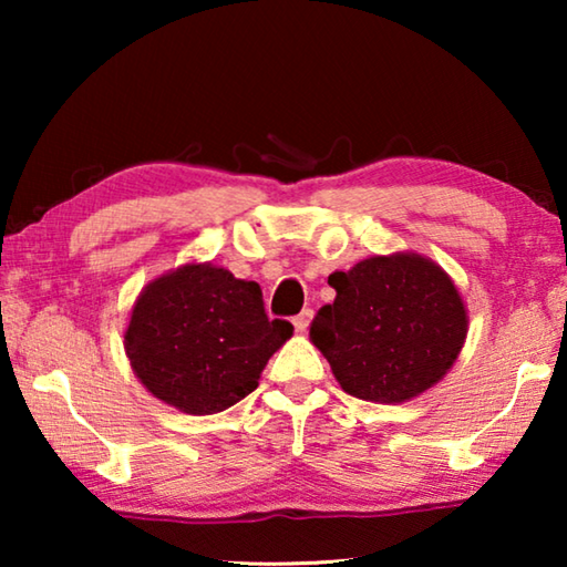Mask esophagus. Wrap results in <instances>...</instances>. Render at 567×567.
<instances>
[{
  "mask_svg": "<svg viewBox=\"0 0 567 567\" xmlns=\"http://www.w3.org/2000/svg\"><path fill=\"white\" fill-rule=\"evenodd\" d=\"M310 320H312V310H310V307H307V310H302L300 315H295V330L297 332H305L307 328H310Z\"/></svg>",
  "mask_w": 567,
  "mask_h": 567,
  "instance_id": "obj_1",
  "label": "esophagus"
}]
</instances>
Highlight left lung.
Returning a JSON list of instances; mask_svg holds the SVG:
<instances>
[{
    "label": "left lung",
    "instance_id": "8db88e82",
    "mask_svg": "<svg viewBox=\"0 0 567 567\" xmlns=\"http://www.w3.org/2000/svg\"><path fill=\"white\" fill-rule=\"evenodd\" d=\"M328 282L338 297L315 315L310 338L348 395L405 402L453 368L467 312L435 262L420 255L370 257Z\"/></svg>",
    "mask_w": 567,
    "mask_h": 567
}]
</instances>
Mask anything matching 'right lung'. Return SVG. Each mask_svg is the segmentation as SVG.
<instances>
[{
	"mask_svg": "<svg viewBox=\"0 0 567 567\" xmlns=\"http://www.w3.org/2000/svg\"><path fill=\"white\" fill-rule=\"evenodd\" d=\"M290 334V322L267 318L257 282L185 265L145 287L124 348L152 395L189 415H215L257 388Z\"/></svg>",
	"mask_w": 567,
	"mask_h": 567,
	"instance_id": "add662e5",
	"label": "right lung"
}]
</instances>
